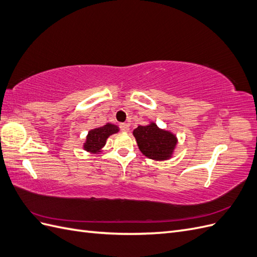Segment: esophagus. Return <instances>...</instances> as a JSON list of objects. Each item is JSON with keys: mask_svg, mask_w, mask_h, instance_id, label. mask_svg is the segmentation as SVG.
<instances>
[{"mask_svg": "<svg viewBox=\"0 0 257 257\" xmlns=\"http://www.w3.org/2000/svg\"><path fill=\"white\" fill-rule=\"evenodd\" d=\"M120 127H121L122 132H125V133H127V132L130 131V124H127V123H121L120 124Z\"/></svg>", "mask_w": 257, "mask_h": 257, "instance_id": "obj_1", "label": "esophagus"}]
</instances>
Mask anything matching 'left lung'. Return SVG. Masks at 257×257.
<instances>
[{"instance_id": "1", "label": "left lung", "mask_w": 257, "mask_h": 257, "mask_svg": "<svg viewBox=\"0 0 257 257\" xmlns=\"http://www.w3.org/2000/svg\"><path fill=\"white\" fill-rule=\"evenodd\" d=\"M141 152L154 161H167L173 158L178 138L173 132L161 128L155 122L139 125L133 131Z\"/></svg>"}]
</instances>
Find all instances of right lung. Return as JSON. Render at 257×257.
Listing matches in <instances>:
<instances>
[{
  "instance_id": "obj_1",
  "label": "right lung",
  "mask_w": 257,
  "mask_h": 257,
  "mask_svg": "<svg viewBox=\"0 0 257 257\" xmlns=\"http://www.w3.org/2000/svg\"><path fill=\"white\" fill-rule=\"evenodd\" d=\"M120 131L118 125L112 123H107L104 126L90 130L83 143V150L93 154H99L103 152L107 139L112 134L118 133Z\"/></svg>"
}]
</instances>
